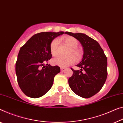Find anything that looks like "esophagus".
Returning a JSON list of instances; mask_svg holds the SVG:
<instances>
[{
    "label": "esophagus",
    "mask_w": 123,
    "mask_h": 123,
    "mask_svg": "<svg viewBox=\"0 0 123 123\" xmlns=\"http://www.w3.org/2000/svg\"><path fill=\"white\" fill-rule=\"evenodd\" d=\"M60 70H61V71L63 72V71H64L66 70V68H60Z\"/></svg>",
    "instance_id": "1"
}]
</instances>
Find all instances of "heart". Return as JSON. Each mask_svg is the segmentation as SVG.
I'll return each mask as SVG.
<instances>
[{"label": "heart", "instance_id": "heart-1", "mask_svg": "<svg viewBox=\"0 0 123 123\" xmlns=\"http://www.w3.org/2000/svg\"><path fill=\"white\" fill-rule=\"evenodd\" d=\"M64 42L68 46L70 47L71 49L69 50V54H74L77 59H80L82 57V54L81 50L77 47L79 46V41L75 38L69 36L63 38ZM59 41L56 38L52 40L50 44V51L52 55H55L57 53ZM75 56L70 54L67 56L57 55L52 59V63L54 65H56L62 68L68 67L74 64L76 61Z\"/></svg>", "mask_w": 123, "mask_h": 123}]
</instances>
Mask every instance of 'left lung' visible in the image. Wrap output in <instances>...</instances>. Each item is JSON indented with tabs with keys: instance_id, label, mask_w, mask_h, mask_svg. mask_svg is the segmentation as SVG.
I'll use <instances>...</instances> for the list:
<instances>
[{
	"instance_id": "obj_1",
	"label": "left lung",
	"mask_w": 123,
	"mask_h": 123,
	"mask_svg": "<svg viewBox=\"0 0 123 123\" xmlns=\"http://www.w3.org/2000/svg\"><path fill=\"white\" fill-rule=\"evenodd\" d=\"M66 33L77 39L82 44L84 55L77 67L73 68V74L68 82L70 87L77 95L88 98L98 93L103 86L107 77V58L99 43L84 33Z\"/></svg>"
}]
</instances>
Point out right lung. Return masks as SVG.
I'll return each mask as SVG.
<instances>
[{"mask_svg": "<svg viewBox=\"0 0 123 123\" xmlns=\"http://www.w3.org/2000/svg\"><path fill=\"white\" fill-rule=\"evenodd\" d=\"M64 32H44L35 34L21 47L15 64L17 80L20 88L28 97L37 98L52 87L54 77L60 71L58 66L48 63L52 57L50 44ZM66 33V32L65 33Z\"/></svg>", "mask_w": 123, "mask_h": 123, "instance_id": "right-lung-1", "label": "right lung"}]
</instances>
